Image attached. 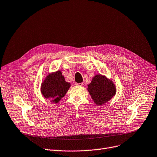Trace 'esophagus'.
<instances>
[{
  "instance_id": "obj_1",
  "label": "esophagus",
  "mask_w": 157,
  "mask_h": 157,
  "mask_svg": "<svg viewBox=\"0 0 157 157\" xmlns=\"http://www.w3.org/2000/svg\"><path fill=\"white\" fill-rule=\"evenodd\" d=\"M76 85L77 86H82L83 85V83H76Z\"/></svg>"
}]
</instances>
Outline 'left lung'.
<instances>
[{
    "label": "left lung",
    "mask_w": 157,
    "mask_h": 157,
    "mask_svg": "<svg viewBox=\"0 0 157 157\" xmlns=\"http://www.w3.org/2000/svg\"><path fill=\"white\" fill-rule=\"evenodd\" d=\"M88 86V92L97 105L108 102L117 92L113 81L101 74L95 76Z\"/></svg>",
    "instance_id": "1"
}]
</instances>
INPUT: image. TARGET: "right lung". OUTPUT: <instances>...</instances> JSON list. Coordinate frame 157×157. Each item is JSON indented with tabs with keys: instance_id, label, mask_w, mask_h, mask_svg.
Wrapping results in <instances>:
<instances>
[{
	"instance_id": "1",
	"label": "right lung",
	"mask_w": 157,
	"mask_h": 157,
	"mask_svg": "<svg viewBox=\"0 0 157 157\" xmlns=\"http://www.w3.org/2000/svg\"><path fill=\"white\" fill-rule=\"evenodd\" d=\"M70 86V83L65 81L61 71H58L46 76L41 85L40 91L46 98H49L53 103H58Z\"/></svg>"
}]
</instances>
